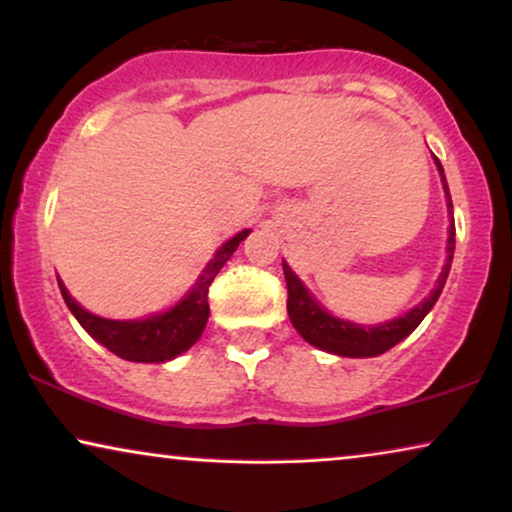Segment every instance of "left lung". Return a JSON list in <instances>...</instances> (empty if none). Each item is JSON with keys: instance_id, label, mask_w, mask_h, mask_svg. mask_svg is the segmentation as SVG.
<instances>
[{"instance_id": "8db88e82", "label": "left lung", "mask_w": 512, "mask_h": 512, "mask_svg": "<svg viewBox=\"0 0 512 512\" xmlns=\"http://www.w3.org/2000/svg\"><path fill=\"white\" fill-rule=\"evenodd\" d=\"M437 170L442 174V184L446 193V208L451 215L449 226V238H446V264L442 274L437 278V286L432 288V293L425 297L423 302L416 304L411 312H406L399 319L378 323V326H359V323L342 321L338 316L328 314L319 302L314 300L312 293L304 288V283L293 274V269L283 262V274H286V286H288V316L290 323L295 326V331L302 335L309 345L323 349V352L338 354V357H378V354L392 349L397 342H401L406 335H411L418 328V323L425 319V314L435 307L437 297L442 295V288L449 276L451 260H454V248H456V226H454V203H451L449 186H446L442 163L435 158Z\"/></svg>"}]
</instances>
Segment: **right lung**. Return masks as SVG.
<instances>
[{
	"label": "right lung",
	"instance_id": "add662e5",
	"mask_svg": "<svg viewBox=\"0 0 512 512\" xmlns=\"http://www.w3.org/2000/svg\"><path fill=\"white\" fill-rule=\"evenodd\" d=\"M250 229L236 234L231 241H226L222 248L215 252V257L208 262L203 274L198 276L196 286L189 290L179 304H174L170 312L153 314L148 319L137 321H113L101 319L87 309H82L58 278V288H61L63 300H66L68 309L80 321V326L87 331L96 342L103 347L111 349L120 359L127 361H144V364H163L177 357V354L186 352L193 342H198L200 335L205 331V323L210 316L208 304V290L210 283L215 281L219 269L224 267L226 260L234 255L238 243L245 241Z\"/></svg>",
	"mask_w": 512,
	"mask_h": 512
}]
</instances>
